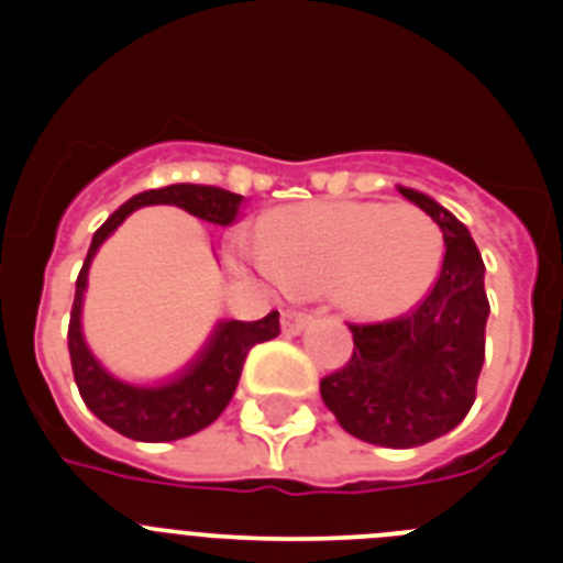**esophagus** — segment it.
Wrapping results in <instances>:
<instances>
[{"mask_svg": "<svg viewBox=\"0 0 563 563\" xmlns=\"http://www.w3.org/2000/svg\"><path fill=\"white\" fill-rule=\"evenodd\" d=\"M310 321L312 316L307 310H296V307H290V310L282 312V330H285L287 335H298V332L305 330Z\"/></svg>", "mask_w": 563, "mask_h": 563, "instance_id": "obj_1", "label": "esophagus"}]
</instances>
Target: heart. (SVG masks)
<instances>
[{
  "mask_svg": "<svg viewBox=\"0 0 563 563\" xmlns=\"http://www.w3.org/2000/svg\"><path fill=\"white\" fill-rule=\"evenodd\" d=\"M253 262L296 290L330 287L355 316H389L431 285L442 236L422 211L377 202H316L287 211Z\"/></svg>",
  "mask_w": 563,
  "mask_h": 563,
  "instance_id": "obj_1",
  "label": "heart"
}]
</instances>
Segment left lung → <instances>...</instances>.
<instances>
[{"label": "left lung", "mask_w": 563, "mask_h": 563, "mask_svg": "<svg viewBox=\"0 0 563 563\" xmlns=\"http://www.w3.org/2000/svg\"><path fill=\"white\" fill-rule=\"evenodd\" d=\"M440 225L445 256L426 296L389 321L350 324L352 357L321 377L343 431L383 449H417L456 429L485 363V262L467 228L431 197L400 188Z\"/></svg>", "instance_id": "1"}]
</instances>
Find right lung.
Segmentation results:
<instances>
[{
  "instance_id": "add662e5",
  "label": "right lung",
  "mask_w": 563,
  "mask_h": 563,
  "mask_svg": "<svg viewBox=\"0 0 563 563\" xmlns=\"http://www.w3.org/2000/svg\"><path fill=\"white\" fill-rule=\"evenodd\" d=\"M242 202H245V197L217 186L177 183V186L152 188V191H143L123 202L92 236V245H89L84 267L76 278V301H73V312H69L67 346L76 386L87 402V409L118 434L141 442H172L211 426L225 411L233 391H236L247 352L256 343L278 335V312H267L258 321H225V324H220L202 355L177 380L166 383V386H154V389L129 386V383L107 375L84 343L81 301L84 290H87L89 262H92L103 239L121 225L129 213L143 206H177L194 217H200V220L211 222V225H231L242 213Z\"/></svg>"
}]
</instances>
